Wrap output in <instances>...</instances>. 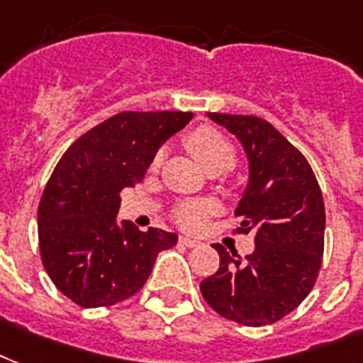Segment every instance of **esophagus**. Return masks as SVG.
Wrapping results in <instances>:
<instances>
[{"label":"esophagus","instance_id":"34e87169","mask_svg":"<svg viewBox=\"0 0 363 363\" xmlns=\"http://www.w3.org/2000/svg\"><path fill=\"white\" fill-rule=\"evenodd\" d=\"M179 244H184V246H187V248H196V246H201V242H199V240H195V238H189V237H179Z\"/></svg>","mask_w":363,"mask_h":363}]
</instances>
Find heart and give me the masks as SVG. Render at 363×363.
<instances>
[{"label": "heart", "mask_w": 363, "mask_h": 363, "mask_svg": "<svg viewBox=\"0 0 363 363\" xmlns=\"http://www.w3.org/2000/svg\"><path fill=\"white\" fill-rule=\"evenodd\" d=\"M185 147L193 159L201 164L206 172H223L235 162V147L221 132L210 126H199L185 136ZM162 155L155 157L153 168L161 164ZM213 210L212 202H185L176 208L174 220L178 225L189 231H199L206 220V216Z\"/></svg>", "instance_id": "b5f03b06"}]
</instances>
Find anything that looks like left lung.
I'll return each mask as SVG.
<instances>
[{"mask_svg":"<svg viewBox=\"0 0 363 363\" xmlns=\"http://www.w3.org/2000/svg\"><path fill=\"white\" fill-rule=\"evenodd\" d=\"M237 136L248 161V184L235 216L254 233L246 257L213 244L220 269L201 282L202 297L221 316L242 325L284 318L313 289L324 254L325 210L307 159L254 115L206 113Z\"/></svg>","mask_w":363,"mask_h":363,"instance_id":"8db88e82","label":"left lung"}]
</instances>
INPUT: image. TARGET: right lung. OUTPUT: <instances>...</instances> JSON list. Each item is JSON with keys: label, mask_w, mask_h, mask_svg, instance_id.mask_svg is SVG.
Segmentation results:
<instances>
[{"label": "right lung", "mask_w": 363, "mask_h": 363, "mask_svg": "<svg viewBox=\"0 0 363 363\" xmlns=\"http://www.w3.org/2000/svg\"><path fill=\"white\" fill-rule=\"evenodd\" d=\"M193 113L123 111L75 140L56 164L38 208L41 261L62 294L85 308L136 294L176 233L140 231L117 220L119 193L140 184L168 138Z\"/></svg>", "instance_id": "right-lung-1"}]
</instances>
